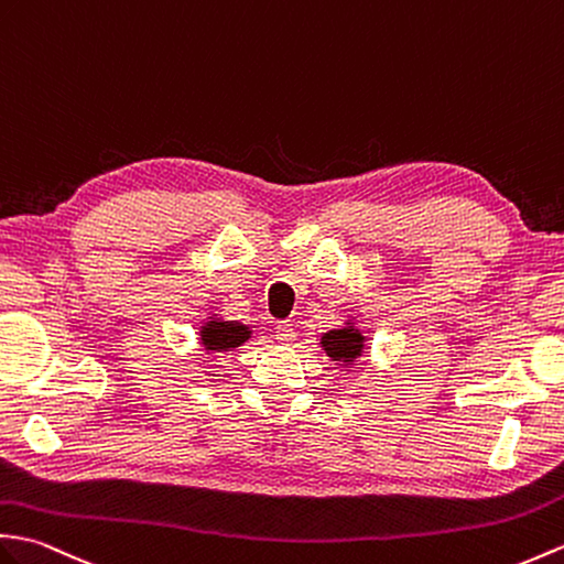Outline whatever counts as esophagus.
<instances>
[{"label":"esophagus","mask_w":564,"mask_h":564,"mask_svg":"<svg viewBox=\"0 0 564 564\" xmlns=\"http://www.w3.org/2000/svg\"><path fill=\"white\" fill-rule=\"evenodd\" d=\"M276 338L281 344H291L293 338H295V329H293V324H285V322H281L279 326H276Z\"/></svg>","instance_id":"obj_1"}]
</instances>
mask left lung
<instances>
[{"label":"left lung","mask_w":564,"mask_h":564,"mask_svg":"<svg viewBox=\"0 0 564 564\" xmlns=\"http://www.w3.org/2000/svg\"><path fill=\"white\" fill-rule=\"evenodd\" d=\"M365 336L356 326H344V329H334L322 336V348L332 360L344 365H352L362 356Z\"/></svg>","instance_id":"left-lung-1"}]
</instances>
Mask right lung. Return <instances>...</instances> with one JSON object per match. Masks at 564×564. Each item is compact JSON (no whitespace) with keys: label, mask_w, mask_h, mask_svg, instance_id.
Returning a JSON list of instances; mask_svg holds the SVG:
<instances>
[{"label":"right lung","mask_w":564,"mask_h":564,"mask_svg":"<svg viewBox=\"0 0 564 564\" xmlns=\"http://www.w3.org/2000/svg\"><path fill=\"white\" fill-rule=\"evenodd\" d=\"M250 326L240 322H223L208 319L202 326V344L206 350H232L242 346L250 338Z\"/></svg>","instance_id":"1"}]
</instances>
